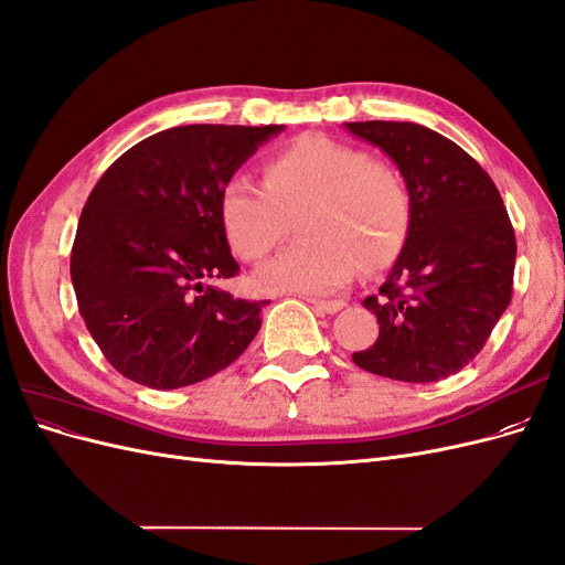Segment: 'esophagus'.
Wrapping results in <instances>:
<instances>
[{"mask_svg":"<svg viewBox=\"0 0 565 565\" xmlns=\"http://www.w3.org/2000/svg\"><path fill=\"white\" fill-rule=\"evenodd\" d=\"M309 303L313 306V309L318 313H339L341 309H344L347 301H339V299H332V301H324V299H309Z\"/></svg>","mask_w":565,"mask_h":565,"instance_id":"34e87169","label":"esophagus"}]
</instances>
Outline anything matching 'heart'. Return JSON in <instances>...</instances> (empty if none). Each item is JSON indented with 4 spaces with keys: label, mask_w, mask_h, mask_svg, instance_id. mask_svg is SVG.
<instances>
[{
    "label": "heart",
    "mask_w": 565,
    "mask_h": 565,
    "mask_svg": "<svg viewBox=\"0 0 565 565\" xmlns=\"http://www.w3.org/2000/svg\"><path fill=\"white\" fill-rule=\"evenodd\" d=\"M297 210L303 241L254 273L262 292H334L355 266L372 273L396 262L413 226V198L398 169L320 134L273 152L264 185L233 174L218 193L221 231L243 262L264 259Z\"/></svg>",
    "instance_id": "heart-1"
}]
</instances>
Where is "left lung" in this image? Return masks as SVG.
I'll return each instance as SVG.
<instances>
[{"label":"left lung","mask_w":565,"mask_h":565,"mask_svg":"<svg viewBox=\"0 0 565 565\" xmlns=\"http://www.w3.org/2000/svg\"><path fill=\"white\" fill-rule=\"evenodd\" d=\"M396 162L413 226L377 297L380 337L351 358L380 377L438 382L481 353L511 301L516 235L498 185L469 152L415 122H347Z\"/></svg>","instance_id":"left-lung-1"}]
</instances>
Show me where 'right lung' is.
Wrapping results in <instances>:
<instances>
[{
  "instance_id": "1",
  "label": "right lung",
  "mask_w": 565,
  "mask_h": 565,
  "mask_svg": "<svg viewBox=\"0 0 565 565\" xmlns=\"http://www.w3.org/2000/svg\"><path fill=\"white\" fill-rule=\"evenodd\" d=\"M282 125H185L119 156L84 204L71 254L79 313L106 361L150 388L212 377L262 328L268 301L207 285L233 278L218 193Z\"/></svg>"
}]
</instances>
